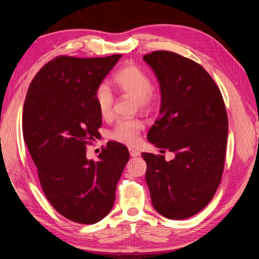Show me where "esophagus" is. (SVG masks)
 <instances>
[{
	"mask_svg": "<svg viewBox=\"0 0 259 259\" xmlns=\"http://www.w3.org/2000/svg\"><path fill=\"white\" fill-rule=\"evenodd\" d=\"M130 154H131L132 158H135V156H139L140 155V152L138 150H135V149L130 148Z\"/></svg>",
	"mask_w": 259,
	"mask_h": 259,
	"instance_id": "obj_1",
	"label": "esophagus"
}]
</instances>
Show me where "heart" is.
Instances as JSON below:
<instances>
[{
    "label": "heart",
    "instance_id": "1",
    "mask_svg": "<svg viewBox=\"0 0 259 259\" xmlns=\"http://www.w3.org/2000/svg\"><path fill=\"white\" fill-rule=\"evenodd\" d=\"M113 81L121 93L134 97L136 108L149 110L153 107L156 95L151 77L143 69L133 64L124 66L114 72ZM94 103L103 119H111L114 96L107 84L101 83L97 86L94 93ZM143 127V122L138 119L120 120L110 131L109 136L114 142L133 146L138 143L139 133Z\"/></svg>",
    "mask_w": 259,
    "mask_h": 259
}]
</instances>
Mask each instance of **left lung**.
<instances>
[{
    "label": "left lung",
    "mask_w": 259,
    "mask_h": 259,
    "mask_svg": "<svg viewBox=\"0 0 259 259\" xmlns=\"http://www.w3.org/2000/svg\"><path fill=\"white\" fill-rule=\"evenodd\" d=\"M161 89L160 116L147 138L175 159L143 152L146 182L155 210L175 219L204 208L221 184L228 137L222 93L198 62L168 51L144 56ZM164 151V150H163Z\"/></svg>",
    "instance_id": "8db88e82"
}]
</instances>
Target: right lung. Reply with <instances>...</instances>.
<instances>
[{
  "label": "right lung",
  "instance_id": "add662e5",
  "mask_svg": "<svg viewBox=\"0 0 259 259\" xmlns=\"http://www.w3.org/2000/svg\"><path fill=\"white\" fill-rule=\"evenodd\" d=\"M122 55L77 58L58 56L30 83L22 111V134L46 199L74 223L105 218L130 159L124 145L109 142L98 160L86 156L98 138L101 116L94 93Z\"/></svg>",
  "mask_w": 259,
  "mask_h": 259
}]
</instances>
